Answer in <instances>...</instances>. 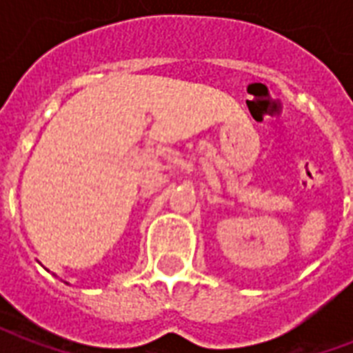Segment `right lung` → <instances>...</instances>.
Segmentation results:
<instances>
[{"label":"right lung","instance_id":"right-lung-1","mask_svg":"<svg viewBox=\"0 0 353 353\" xmlns=\"http://www.w3.org/2000/svg\"><path fill=\"white\" fill-rule=\"evenodd\" d=\"M64 283H68V281H64Z\"/></svg>","mask_w":353,"mask_h":353}]
</instances>
